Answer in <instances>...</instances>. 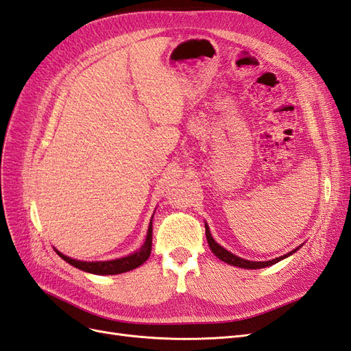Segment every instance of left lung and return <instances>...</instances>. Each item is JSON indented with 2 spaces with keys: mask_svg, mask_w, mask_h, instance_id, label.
<instances>
[{
  "mask_svg": "<svg viewBox=\"0 0 351 351\" xmlns=\"http://www.w3.org/2000/svg\"><path fill=\"white\" fill-rule=\"evenodd\" d=\"M204 227H206V239H208V243H209V247H210V250L213 252V255L218 256V258L221 259V261L227 263V264H230V265H232V267H240V268H247V269L265 268V267H269V265H273V264H277L278 261H282V259H285V258H287V256H291L292 254H295L296 250H298V249L301 247V246L295 247V249L292 250V252H287L286 255L278 256V258H276V259H269V261H249V259L240 258V256H237V255H234V254H231V252H228V250H227L226 247H222L221 245H218L217 241H215V239L212 237V234H210V230H209L208 223H204Z\"/></svg>",
  "mask_w": 351,
  "mask_h": 351,
  "instance_id": "left-lung-1",
  "label": "left lung"
}]
</instances>
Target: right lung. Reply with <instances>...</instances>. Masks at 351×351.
<instances>
[{"instance_id": "add662e5", "label": "right lung", "mask_w": 351, "mask_h": 351, "mask_svg": "<svg viewBox=\"0 0 351 351\" xmlns=\"http://www.w3.org/2000/svg\"><path fill=\"white\" fill-rule=\"evenodd\" d=\"M151 246H152V218H151L147 239L143 241V245L128 256L110 259V261H80V259H74L64 255L62 252H59L58 249L55 250L56 254L64 259V261H66L68 264H71L78 269H83L86 273L99 274V276H112V274H121L125 271H130V269H134L139 265H142L151 255Z\"/></svg>"}]
</instances>
